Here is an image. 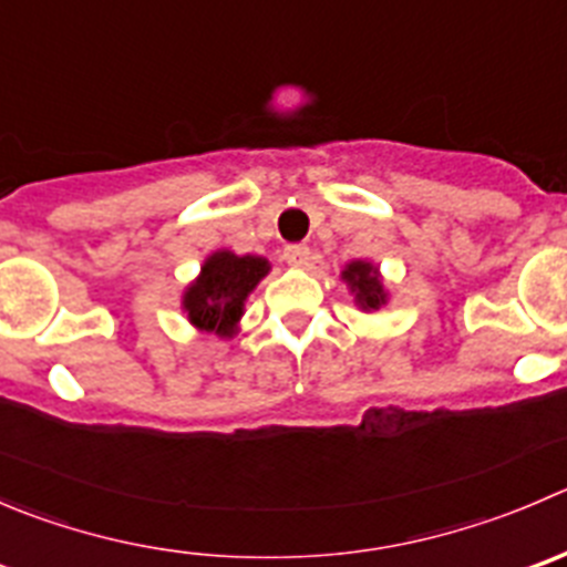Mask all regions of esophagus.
Returning a JSON list of instances; mask_svg holds the SVG:
<instances>
[{
    "mask_svg": "<svg viewBox=\"0 0 567 567\" xmlns=\"http://www.w3.org/2000/svg\"><path fill=\"white\" fill-rule=\"evenodd\" d=\"M282 257H285V262H288V266L305 268L307 262H310V246H305V244H290V246H285Z\"/></svg>",
    "mask_w": 567,
    "mask_h": 567,
    "instance_id": "1",
    "label": "esophagus"
}]
</instances>
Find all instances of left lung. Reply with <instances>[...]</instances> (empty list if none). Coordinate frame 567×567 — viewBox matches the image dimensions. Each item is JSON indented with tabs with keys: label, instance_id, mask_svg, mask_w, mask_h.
I'll list each match as a JSON object with an SVG mask.
<instances>
[{
	"label": "left lung",
	"instance_id": "1",
	"mask_svg": "<svg viewBox=\"0 0 567 567\" xmlns=\"http://www.w3.org/2000/svg\"><path fill=\"white\" fill-rule=\"evenodd\" d=\"M340 279L346 282L349 293L354 296V305L362 312H377L379 307L388 305V288H384V279L379 274V266L368 260H351L346 262Z\"/></svg>",
	"mask_w": 567,
	"mask_h": 567
}]
</instances>
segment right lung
I'll return each mask as SVG.
<instances>
[{
    "label": "right lung",
    "instance_id": "add662e5",
    "mask_svg": "<svg viewBox=\"0 0 567 567\" xmlns=\"http://www.w3.org/2000/svg\"><path fill=\"white\" fill-rule=\"evenodd\" d=\"M271 262L260 255H235L218 249L207 255L202 271L183 293V310L199 332L218 338H235L240 332V318L246 299L266 279Z\"/></svg>",
    "mask_w": 567,
    "mask_h": 567
}]
</instances>
